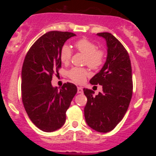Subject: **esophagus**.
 Listing matches in <instances>:
<instances>
[{
	"label": "esophagus",
	"mask_w": 156,
	"mask_h": 156,
	"mask_svg": "<svg viewBox=\"0 0 156 156\" xmlns=\"http://www.w3.org/2000/svg\"><path fill=\"white\" fill-rule=\"evenodd\" d=\"M83 88L81 87H78V94H82Z\"/></svg>",
	"instance_id": "obj_1"
}]
</instances>
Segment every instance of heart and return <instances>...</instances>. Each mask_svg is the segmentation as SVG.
<instances>
[{
    "label": "heart",
    "mask_w": 156,
    "mask_h": 156,
    "mask_svg": "<svg viewBox=\"0 0 156 156\" xmlns=\"http://www.w3.org/2000/svg\"><path fill=\"white\" fill-rule=\"evenodd\" d=\"M75 47L78 52L85 56L84 64L91 69L99 70L104 65L106 58V51L103 49H97V44L93 41L87 38H82L75 42ZM59 57L63 63L67 64L70 62L72 50L68 45H64L61 48ZM89 75V72L85 68L74 67L68 72L69 78L78 84L84 83Z\"/></svg>",
    "instance_id": "1"
}]
</instances>
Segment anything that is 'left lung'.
<instances>
[{
  "mask_svg": "<svg viewBox=\"0 0 156 156\" xmlns=\"http://www.w3.org/2000/svg\"><path fill=\"white\" fill-rule=\"evenodd\" d=\"M106 39L107 58L99 73L90 81L93 85L103 86L95 97L92 90L84 88L87 102L84 107L86 122L101 133L112 130L125 116L133 94L130 56L122 44L111 33H98Z\"/></svg>",
  "mask_w": 156,
  "mask_h": 156,
  "instance_id": "1",
  "label": "left lung"
}]
</instances>
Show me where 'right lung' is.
<instances>
[{"mask_svg":"<svg viewBox=\"0 0 156 156\" xmlns=\"http://www.w3.org/2000/svg\"><path fill=\"white\" fill-rule=\"evenodd\" d=\"M76 34L69 31H48L30 48L22 69V100L32 123L44 132H52L65 124L66 113L77 93L72 83L59 90L52 86L55 72L61 68V48Z\"/></svg>","mask_w":156,"mask_h":156,"instance_id":"obj_1","label":"right lung"}]
</instances>
